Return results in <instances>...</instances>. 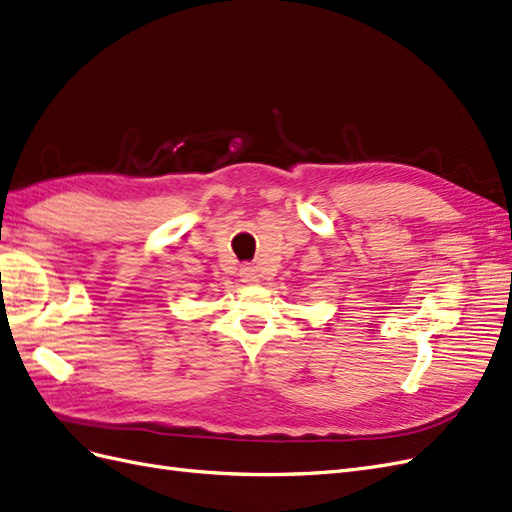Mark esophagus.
<instances>
[{
    "mask_svg": "<svg viewBox=\"0 0 512 512\" xmlns=\"http://www.w3.org/2000/svg\"><path fill=\"white\" fill-rule=\"evenodd\" d=\"M239 275H241V282H245V284L258 282V273H256V269L250 267V265H245V267L239 271Z\"/></svg>",
    "mask_w": 512,
    "mask_h": 512,
    "instance_id": "1",
    "label": "esophagus"
}]
</instances>
